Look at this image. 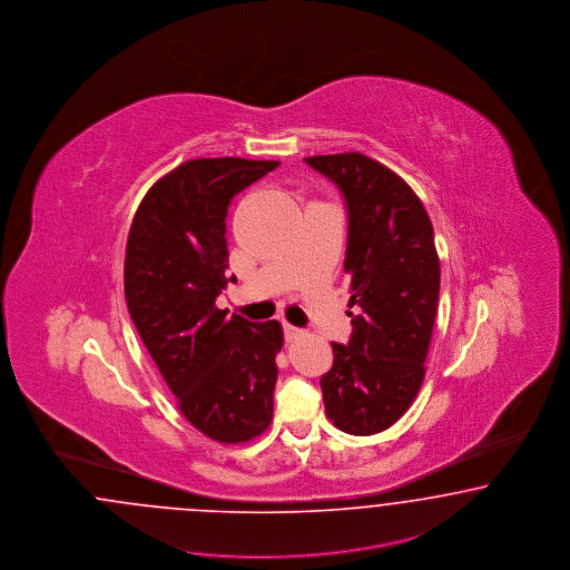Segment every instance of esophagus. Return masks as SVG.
<instances>
[{
  "label": "esophagus",
  "instance_id": "34e87169",
  "mask_svg": "<svg viewBox=\"0 0 570 570\" xmlns=\"http://www.w3.org/2000/svg\"><path fill=\"white\" fill-rule=\"evenodd\" d=\"M283 331H285V337L292 342V340H295L297 335H302V330H297V327H294V325H289L287 321L283 323Z\"/></svg>",
  "mask_w": 570,
  "mask_h": 570
}]
</instances>
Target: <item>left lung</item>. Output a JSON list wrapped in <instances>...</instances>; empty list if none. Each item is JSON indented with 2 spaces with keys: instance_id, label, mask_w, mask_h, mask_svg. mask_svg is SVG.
Listing matches in <instances>:
<instances>
[{
  "instance_id": "obj_1",
  "label": "left lung",
  "mask_w": 570,
  "mask_h": 570,
  "mask_svg": "<svg viewBox=\"0 0 570 570\" xmlns=\"http://www.w3.org/2000/svg\"><path fill=\"white\" fill-rule=\"evenodd\" d=\"M346 203L352 276L348 346L331 342L333 367L321 377L333 425L354 436L384 432L415 401L441 292L434 228L422 202L386 166L361 153L304 159Z\"/></svg>"
}]
</instances>
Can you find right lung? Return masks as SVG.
I'll use <instances>...</instances> for the list:
<instances>
[{"mask_svg": "<svg viewBox=\"0 0 570 570\" xmlns=\"http://www.w3.org/2000/svg\"><path fill=\"white\" fill-rule=\"evenodd\" d=\"M278 161L193 159L150 186L126 247L129 316L178 399L212 441L237 444L273 420L278 321L254 323L216 306L228 281L226 214Z\"/></svg>", "mask_w": 570, "mask_h": 570, "instance_id": "add662e5", "label": "right lung"}]
</instances>
